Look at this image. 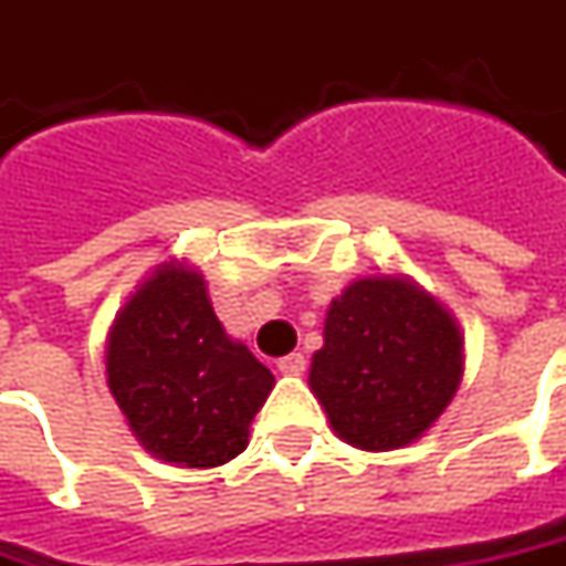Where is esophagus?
Instances as JSON below:
<instances>
[{"mask_svg": "<svg viewBox=\"0 0 566 566\" xmlns=\"http://www.w3.org/2000/svg\"><path fill=\"white\" fill-rule=\"evenodd\" d=\"M303 369H306L303 354H287V357L279 360V373H284V376H303Z\"/></svg>", "mask_w": 566, "mask_h": 566, "instance_id": "1", "label": "esophagus"}]
</instances>
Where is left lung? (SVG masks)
Returning a JSON list of instances; mask_svg holds the SVG:
<instances>
[{"instance_id":"left-lung-1","label":"left lung","mask_w":566,"mask_h":566,"mask_svg":"<svg viewBox=\"0 0 566 566\" xmlns=\"http://www.w3.org/2000/svg\"><path fill=\"white\" fill-rule=\"evenodd\" d=\"M454 319L398 279H360L332 301L310 388L335 432L363 451L419 439L460 385Z\"/></svg>"}]
</instances>
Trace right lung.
Returning <instances> with one entry per match:
<instances>
[{
	"label": "right lung",
	"instance_id": "right-lung-1",
	"mask_svg": "<svg viewBox=\"0 0 566 566\" xmlns=\"http://www.w3.org/2000/svg\"><path fill=\"white\" fill-rule=\"evenodd\" d=\"M108 388L156 458L219 467L247 448L272 373L216 319L203 279L163 265L108 332Z\"/></svg>",
	"mask_w": 566,
	"mask_h": 566
}]
</instances>
